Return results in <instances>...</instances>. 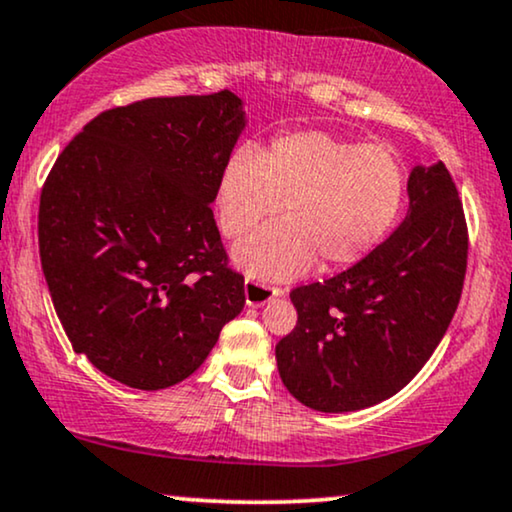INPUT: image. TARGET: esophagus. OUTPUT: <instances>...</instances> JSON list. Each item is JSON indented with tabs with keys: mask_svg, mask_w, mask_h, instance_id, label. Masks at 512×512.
I'll list each match as a JSON object with an SVG mask.
<instances>
[{
	"mask_svg": "<svg viewBox=\"0 0 512 512\" xmlns=\"http://www.w3.org/2000/svg\"><path fill=\"white\" fill-rule=\"evenodd\" d=\"M276 295H281L278 288L255 281V278H245V302H248L250 307H262V304H267L271 297Z\"/></svg>",
	"mask_w": 512,
	"mask_h": 512,
	"instance_id": "esophagus-1",
	"label": "esophagus"
}]
</instances>
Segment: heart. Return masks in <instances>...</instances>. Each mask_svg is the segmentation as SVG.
Masks as SVG:
<instances>
[{"instance_id":"1","label":"heart","mask_w":512,"mask_h":512,"mask_svg":"<svg viewBox=\"0 0 512 512\" xmlns=\"http://www.w3.org/2000/svg\"><path fill=\"white\" fill-rule=\"evenodd\" d=\"M406 170L387 146L293 132L264 153L241 146L219 172L215 208L226 238H241L262 219L286 210L236 245L234 260L250 276L281 281L321 260L328 271L352 267L378 248L397 222Z\"/></svg>"}]
</instances>
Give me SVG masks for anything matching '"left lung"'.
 <instances>
[{"label":"left lung","instance_id":"obj_1","mask_svg":"<svg viewBox=\"0 0 512 512\" xmlns=\"http://www.w3.org/2000/svg\"><path fill=\"white\" fill-rule=\"evenodd\" d=\"M468 267V224L444 163L413 167L409 212L371 255L290 293L297 323L276 345L283 385L314 411L390 399L454 319Z\"/></svg>","mask_w":512,"mask_h":512}]
</instances>
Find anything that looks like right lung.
<instances>
[{
    "label": "right lung",
    "mask_w": 512,
    "mask_h": 512,
    "mask_svg": "<svg viewBox=\"0 0 512 512\" xmlns=\"http://www.w3.org/2000/svg\"><path fill=\"white\" fill-rule=\"evenodd\" d=\"M243 127L229 89L144 99L96 115L51 167L42 271L70 345L108 378L177 385L241 314L210 203Z\"/></svg>",
    "instance_id": "1"
}]
</instances>
